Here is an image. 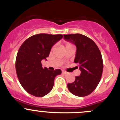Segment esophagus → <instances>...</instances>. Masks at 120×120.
<instances>
[{"label":"esophagus","mask_w":120,"mask_h":120,"mask_svg":"<svg viewBox=\"0 0 120 120\" xmlns=\"http://www.w3.org/2000/svg\"><path fill=\"white\" fill-rule=\"evenodd\" d=\"M62 73H63L64 74H67V72L65 71H62Z\"/></svg>","instance_id":"34e87169"}]
</instances>
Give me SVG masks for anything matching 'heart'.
<instances>
[{"label":"heart","mask_w":120,"mask_h":120,"mask_svg":"<svg viewBox=\"0 0 120 120\" xmlns=\"http://www.w3.org/2000/svg\"><path fill=\"white\" fill-rule=\"evenodd\" d=\"M71 45H72L71 43H69V42H67V43H66V44H65L66 47H67V46H71ZM53 48H54V46H53V47H52V49H53Z\"/></svg>","instance_id":"obj_1"}]
</instances>
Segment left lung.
Masks as SVG:
<instances>
[{"label": "left lung", "instance_id": "left-lung-1", "mask_svg": "<svg viewBox=\"0 0 120 120\" xmlns=\"http://www.w3.org/2000/svg\"><path fill=\"white\" fill-rule=\"evenodd\" d=\"M64 38L76 46L75 63L79 64L81 74L75 76L72 83L68 84V90L78 97L92 93L98 85L103 71V61L97 45L91 39L79 34L64 35Z\"/></svg>", "mask_w": 120, "mask_h": 120}]
</instances>
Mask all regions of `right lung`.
Wrapping results in <instances>:
<instances>
[{
    "instance_id": "1",
    "label": "right lung",
    "mask_w": 120,
    "mask_h": 120,
    "mask_svg": "<svg viewBox=\"0 0 120 120\" xmlns=\"http://www.w3.org/2000/svg\"><path fill=\"white\" fill-rule=\"evenodd\" d=\"M62 35L39 34L27 39L17 53L15 67L17 76L25 91L37 97L46 95L52 90L55 76L61 74L43 68L42 59L49 56L51 48L62 38Z\"/></svg>"
}]
</instances>
